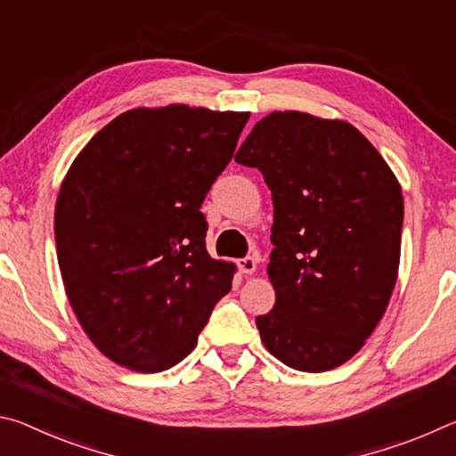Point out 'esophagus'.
<instances>
[{
    "instance_id": "1",
    "label": "esophagus",
    "mask_w": 456,
    "mask_h": 456,
    "mask_svg": "<svg viewBox=\"0 0 456 456\" xmlns=\"http://www.w3.org/2000/svg\"><path fill=\"white\" fill-rule=\"evenodd\" d=\"M237 267H239V272H241V273L249 275L257 269V261L253 257H243V259L237 261Z\"/></svg>"
}]
</instances>
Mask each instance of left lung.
I'll return each instance as SVG.
<instances>
[{"label": "left lung", "mask_w": 456, "mask_h": 456, "mask_svg": "<svg viewBox=\"0 0 456 456\" xmlns=\"http://www.w3.org/2000/svg\"><path fill=\"white\" fill-rule=\"evenodd\" d=\"M235 160L261 171L273 200L275 305L256 320L261 342L302 372L342 366L382 320L398 277L395 173L348 122L296 110L261 118Z\"/></svg>", "instance_id": "1"}]
</instances>
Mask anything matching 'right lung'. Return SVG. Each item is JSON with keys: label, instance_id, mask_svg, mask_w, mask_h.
<instances>
[{"label": "right lung", "instance_id": "1", "mask_svg": "<svg viewBox=\"0 0 456 456\" xmlns=\"http://www.w3.org/2000/svg\"><path fill=\"white\" fill-rule=\"evenodd\" d=\"M249 112L134 108L92 136L61 183L56 251L92 344L136 372H163L197 346L235 265L211 259L200 205Z\"/></svg>", "mask_w": 456, "mask_h": 456}]
</instances>
